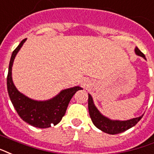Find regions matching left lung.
Returning <instances> with one entry per match:
<instances>
[{"label":"left lung","instance_id":"left-lung-1","mask_svg":"<svg viewBox=\"0 0 154 154\" xmlns=\"http://www.w3.org/2000/svg\"><path fill=\"white\" fill-rule=\"evenodd\" d=\"M135 53L137 56H140L145 59V55L140 51L138 48H135ZM146 60V59H145ZM89 94V99H88V108H89V113L91 118L93 124L95 125L96 128L100 129L101 131L108 133V134L115 135L119 134L121 132H124L128 129L131 128L133 126H135L138 122L140 120V119L143 117L142 116L133 118V119H128V120H114L106 117L98 111V108L94 103L92 96Z\"/></svg>","mask_w":154,"mask_h":154}]
</instances>
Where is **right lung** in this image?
Returning <instances> with one entry per match:
<instances>
[{"mask_svg":"<svg viewBox=\"0 0 154 154\" xmlns=\"http://www.w3.org/2000/svg\"><path fill=\"white\" fill-rule=\"evenodd\" d=\"M26 40V38L23 39L12 53L7 76V90L13 106L21 119L33 127L46 128L61 121L71 98L77 91L82 90V87L65 89L51 99L45 101L34 100L19 92L13 82L12 67L17 52Z\"/></svg>","mask_w":154,"mask_h":154,"instance_id":"right-lung-1","label":"right lung"}]
</instances>
